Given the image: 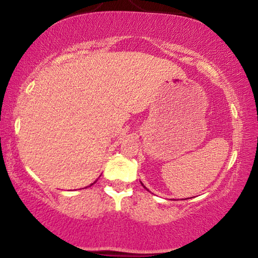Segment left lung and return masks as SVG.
I'll use <instances>...</instances> for the list:
<instances>
[{"label":"left lung","mask_w":258,"mask_h":258,"mask_svg":"<svg viewBox=\"0 0 258 258\" xmlns=\"http://www.w3.org/2000/svg\"><path fill=\"white\" fill-rule=\"evenodd\" d=\"M141 184H142V185H143V183H141ZM143 186H144V185H143ZM144 188H146V186H144ZM146 189H147V188H146Z\"/></svg>","instance_id":"obj_1"}]
</instances>
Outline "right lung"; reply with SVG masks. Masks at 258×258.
Segmentation results:
<instances>
[{
  "instance_id": "1",
  "label": "right lung",
  "mask_w": 258,
  "mask_h": 258,
  "mask_svg": "<svg viewBox=\"0 0 258 258\" xmlns=\"http://www.w3.org/2000/svg\"><path fill=\"white\" fill-rule=\"evenodd\" d=\"M95 182H96V181H95ZM95 182H94V183H95ZM94 183H91V184H90V185H93V184H94Z\"/></svg>"
}]
</instances>
